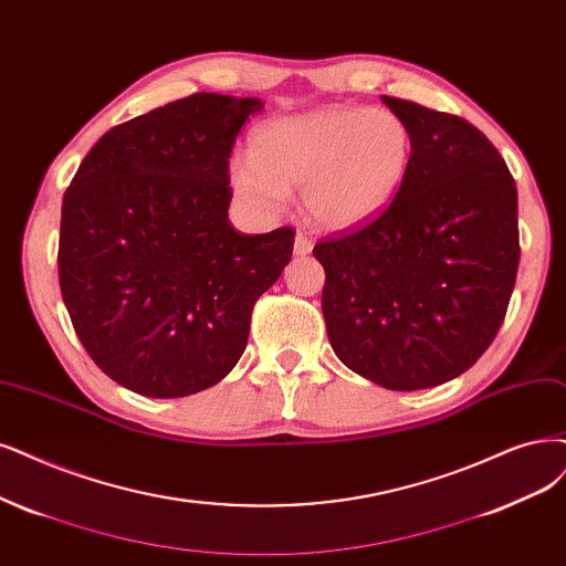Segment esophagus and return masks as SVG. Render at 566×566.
I'll list each match as a JSON object with an SVG mask.
<instances>
[{"instance_id": "34e87169", "label": "esophagus", "mask_w": 566, "mask_h": 566, "mask_svg": "<svg viewBox=\"0 0 566 566\" xmlns=\"http://www.w3.org/2000/svg\"><path fill=\"white\" fill-rule=\"evenodd\" d=\"M312 247H315V242H312L307 235H303V233H296V242H294V254L296 256H307L310 251H312Z\"/></svg>"}]
</instances>
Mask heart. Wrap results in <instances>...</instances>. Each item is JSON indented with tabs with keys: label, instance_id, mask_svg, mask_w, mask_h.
Listing matches in <instances>:
<instances>
[{
	"label": "heart",
	"instance_id": "heart-1",
	"mask_svg": "<svg viewBox=\"0 0 566 566\" xmlns=\"http://www.w3.org/2000/svg\"><path fill=\"white\" fill-rule=\"evenodd\" d=\"M412 158L408 123L389 109L324 107L261 123L249 156L228 160L233 193L275 212L301 186L312 223L352 230L382 214L403 186Z\"/></svg>",
	"mask_w": 566,
	"mask_h": 566
}]
</instances>
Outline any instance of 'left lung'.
<instances>
[{"label": "left lung", "instance_id": "obj_1", "mask_svg": "<svg viewBox=\"0 0 566 566\" xmlns=\"http://www.w3.org/2000/svg\"><path fill=\"white\" fill-rule=\"evenodd\" d=\"M412 133L385 212L312 254L333 352L366 380L415 391L469 370L506 317L520 261L517 188L469 120L382 95Z\"/></svg>", "mask_w": 566, "mask_h": 566}]
</instances>
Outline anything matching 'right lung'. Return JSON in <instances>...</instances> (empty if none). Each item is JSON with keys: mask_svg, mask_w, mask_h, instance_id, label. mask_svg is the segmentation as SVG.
Masks as SVG:
<instances>
[{"mask_svg": "<svg viewBox=\"0 0 566 566\" xmlns=\"http://www.w3.org/2000/svg\"><path fill=\"white\" fill-rule=\"evenodd\" d=\"M259 97L196 93L102 135L62 198V301L114 382L179 399L221 382L294 228L238 233L228 158Z\"/></svg>", "mask_w": 566, "mask_h": 566, "instance_id": "1", "label": "right lung"}]
</instances>
